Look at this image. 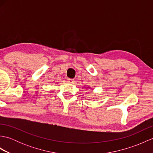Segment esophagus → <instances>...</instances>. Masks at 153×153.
Masks as SVG:
<instances>
[{"label": "esophagus", "mask_w": 153, "mask_h": 153, "mask_svg": "<svg viewBox=\"0 0 153 153\" xmlns=\"http://www.w3.org/2000/svg\"><path fill=\"white\" fill-rule=\"evenodd\" d=\"M68 82L70 83H74L75 81L74 79H68Z\"/></svg>", "instance_id": "1"}]
</instances>
